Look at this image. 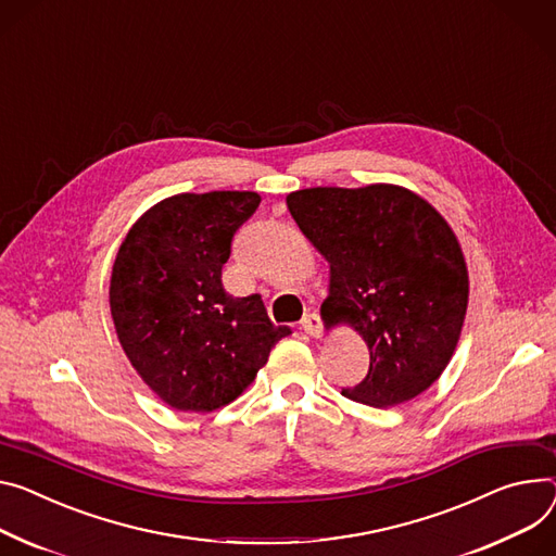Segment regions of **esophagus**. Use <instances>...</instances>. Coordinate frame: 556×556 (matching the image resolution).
<instances>
[{"label":"esophagus","instance_id":"esophagus-1","mask_svg":"<svg viewBox=\"0 0 556 556\" xmlns=\"http://www.w3.org/2000/svg\"><path fill=\"white\" fill-rule=\"evenodd\" d=\"M301 329L307 333V336H314L318 338L323 333V320L318 314H307L303 320H301Z\"/></svg>","mask_w":556,"mask_h":556}]
</instances>
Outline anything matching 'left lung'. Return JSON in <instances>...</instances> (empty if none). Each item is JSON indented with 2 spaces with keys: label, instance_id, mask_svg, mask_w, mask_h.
Listing matches in <instances>:
<instances>
[{
  "label": "left lung",
  "instance_id": "8db88e82",
  "mask_svg": "<svg viewBox=\"0 0 556 556\" xmlns=\"http://www.w3.org/2000/svg\"><path fill=\"white\" fill-rule=\"evenodd\" d=\"M287 206L331 269L323 318L350 320L369 348L367 376L343 396L392 407L425 392L467 309L465 261L441 213L392 185L303 189Z\"/></svg>",
  "mask_w": 556,
  "mask_h": 556
}]
</instances>
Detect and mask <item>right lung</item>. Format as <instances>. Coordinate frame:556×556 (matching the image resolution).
I'll list each match as a JSON object with an SVG mask.
<instances>
[{
  "label": "right lung",
  "instance_id": "add662e5",
  "mask_svg": "<svg viewBox=\"0 0 556 556\" xmlns=\"http://www.w3.org/2000/svg\"><path fill=\"white\" fill-rule=\"evenodd\" d=\"M253 191L166 198L124 238L111 274V316L124 354L174 409L231 403L289 336L258 293L233 298L223 267L236 231L253 216Z\"/></svg>",
  "mask_w": 556,
  "mask_h": 556
}]
</instances>
